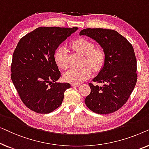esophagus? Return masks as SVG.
Instances as JSON below:
<instances>
[{"label":"esophagus","instance_id":"obj_1","mask_svg":"<svg viewBox=\"0 0 149 149\" xmlns=\"http://www.w3.org/2000/svg\"><path fill=\"white\" fill-rule=\"evenodd\" d=\"M71 85H72V87H78L80 86V84H78V83H72Z\"/></svg>","mask_w":149,"mask_h":149}]
</instances>
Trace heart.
I'll list each match as a JSON object with an SVG mask.
<instances>
[{
	"mask_svg": "<svg viewBox=\"0 0 149 149\" xmlns=\"http://www.w3.org/2000/svg\"><path fill=\"white\" fill-rule=\"evenodd\" d=\"M75 49L85 55L84 66L81 68H71L64 74V79L67 82L79 83L86 80L91 75V69L98 71L102 68L106 60V55L100 48H94L92 42L85 39H77L72 43ZM54 59L58 66L62 69H66L69 65L68 55L66 48L61 46L57 49Z\"/></svg>",
	"mask_w": 149,
	"mask_h": 149,
	"instance_id": "obj_1",
	"label": "heart"
}]
</instances>
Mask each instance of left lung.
Returning <instances> with one entry per match:
<instances>
[{
	"label": "left lung",
	"mask_w": 149,
	"mask_h": 149,
	"mask_svg": "<svg viewBox=\"0 0 149 149\" xmlns=\"http://www.w3.org/2000/svg\"><path fill=\"white\" fill-rule=\"evenodd\" d=\"M79 35H86L95 40L105 53L104 64L93 81L102 86L89 83L91 93L85 103L97 114L117 111L127 101L137 81V62L132 44L113 30L86 28Z\"/></svg>",
	"instance_id": "8db88e82"
}]
</instances>
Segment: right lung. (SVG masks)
<instances>
[{"mask_svg": "<svg viewBox=\"0 0 149 149\" xmlns=\"http://www.w3.org/2000/svg\"><path fill=\"white\" fill-rule=\"evenodd\" d=\"M77 27H40L23 36L13 54L11 80L23 103L32 111L52 113L62 104L68 83H58L61 73L54 59L59 45Z\"/></svg>", "mask_w": 149, "mask_h": 149, "instance_id": "1", "label": "right lung"}]
</instances>
